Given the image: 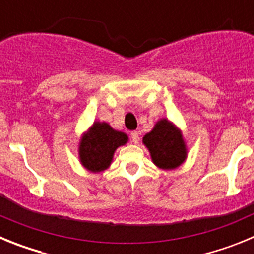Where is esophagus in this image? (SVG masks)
<instances>
[{"mask_svg": "<svg viewBox=\"0 0 254 254\" xmlns=\"http://www.w3.org/2000/svg\"><path fill=\"white\" fill-rule=\"evenodd\" d=\"M131 140L133 143L140 142V136H138V132H136V131L131 132Z\"/></svg>", "mask_w": 254, "mask_h": 254, "instance_id": "esophagus-1", "label": "esophagus"}]
</instances>
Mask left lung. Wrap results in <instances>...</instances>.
Listing matches in <instances>:
<instances>
[{"label": "left lung", "mask_w": 254, "mask_h": 254, "mask_svg": "<svg viewBox=\"0 0 254 254\" xmlns=\"http://www.w3.org/2000/svg\"><path fill=\"white\" fill-rule=\"evenodd\" d=\"M152 163L164 170L178 168L187 159V146L181 129L167 118L155 123L154 128L143 136Z\"/></svg>", "instance_id": "8db88e82"}]
</instances>
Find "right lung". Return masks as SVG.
Returning <instances> with one entry per match:
<instances>
[{"label":"right lung","mask_w":254,"mask_h":254,"mask_svg":"<svg viewBox=\"0 0 254 254\" xmlns=\"http://www.w3.org/2000/svg\"><path fill=\"white\" fill-rule=\"evenodd\" d=\"M128 136L117 131L105 122H94L78 142V158L89 172L100 173L109 168L114 151L126 145Z\"/></svg>","instance_id":"add662e5"}]
</instances>
